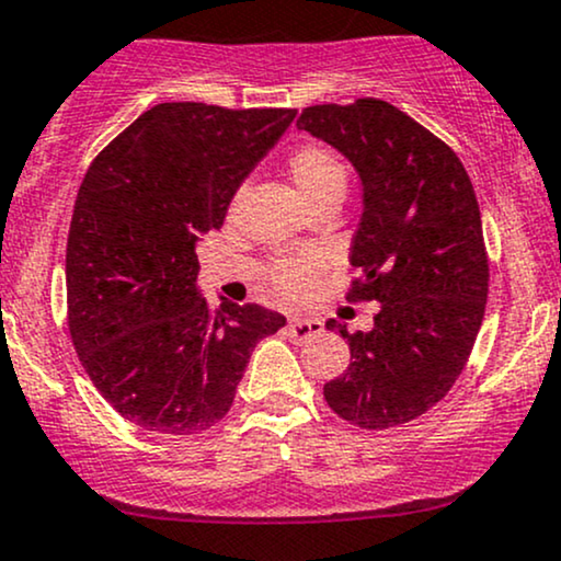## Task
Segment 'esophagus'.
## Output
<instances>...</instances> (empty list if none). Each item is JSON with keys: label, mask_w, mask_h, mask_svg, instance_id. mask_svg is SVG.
<instances>
[{"label": "esophagus", "mask_w": 561, "mask_h": 561, "mask_svg": "<svg viewBox=\"0 0 561 561\" xmlns=\"http://www.w3.org/2000/svg\"><path fill=\"white\" fill-rule=\"evenodd\" d=\"M318 333H323V323H318V320H305V318H294L291 323L286 325V336L291 339L294 344H305L307 339L318 336Z\"/></svg>", "instance_id": "1"}]
</instances>
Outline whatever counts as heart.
<instances>
[{"mask_svg": "<svg viewBox=\"0 0 561 561\" xmlns=\"http://www.w3.org/2000/svg\"><path fill=\"white\" fill-rule=\"evenodd\" d=\"M288 174H291V182L297 185L299 196L310 206L331 196L342 198L344 187H347V169H344V163L329 148L314 142L299 145L297 150H291V156H288ZM314 267H318V262L312 256L275 262L270 267V283H273V288L280 297L297 299L310 288Z\"/></svg>", "mask_w": 561, "mask_h": 561, "instance_id": "heart-1", "label": "heart"}]
</instances>
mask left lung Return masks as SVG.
Here are the masks:
<instances>
[{
  "label": "left lung",
  "instance_id": "8db88e82",
  "mask_svg": "<svg viewBox=\"0 0 561 561\" xmlns=\"http://www.w3.org/2000/svg\"><path fill=\"white\" fill-rule=\"evenodd\" d=\"M297 127L360 178L350 299L379 301L370 331L325 323L352 355L325 402L363 430L408 424L450 392L482 325L490 273L474 187L448 145L383 100L312 105Z\"/></svg>",
  "mask_w": 561,
  "mask_h": 561
}]
</instances>
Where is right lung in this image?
<instances>
[{
    "instance_id": "right-lung-1",
    "label": "right lung",
    "mask_w": 561,
    "mask_h": 561,
    "mask_svg": "<svg viewBox=\"0 0 561 561\" xmlns=\"http://www.w3.org/2000/svg\"><path fill=\"white\" fill-rule=\"evenodd\" d=\"M297 111L161 103L87 169L66 247L68 329L98 392L131 424L198 434L225 419L256 342L286 325L260 305L209 310L201 236Z\"/></svg>"
}]
</instances>
